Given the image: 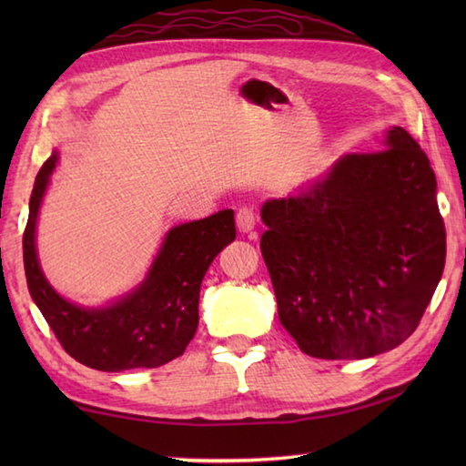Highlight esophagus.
I'll return each mask as SVG.
<instances>
[{"instance_id":"34e87169","label":"esophagus","mask_w":466,"mask_h":466,"mask_svg":"<svg viewBox=\"0 0 466 466\" xmlns=\"http://www.w3.org/2000/svg\"><path fill=\"white\" fill-rule=\"evenodd\" d=\"M236 226L244 234H252L256 226V210L252 206H242L238 212H236ZM254 236V234H252Z\"/></svg>"}]
</instances>
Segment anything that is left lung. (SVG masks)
Here are the masks:
<instances>
[{
	"instance_id": "1",
	"label": "left lung",
	"mask_w": 466,
	"mask_h": 466,
	"mask_svg": "<svg viewBox=\"0 0 466 466\" xmlns=\"http://www.w3.org/2000/svg\"><path fill=\"white\" fill-rule=\"evenodd\" d=\"M299 196L262 206V258L280 322L314 359H369L417 330L444 270L437 177L394 126Z\"/></svg>"
}]
</instances>
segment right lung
<instances>
[{
	"instance_id": "1",
	"label": "right lung",
	"mask_w": 466,
	"mask_h": 466,
	"mask_svg": "<svg viewBox=\"0 0 466 466\" xmlns=\"http://www.w3.org/2000/svg\"><path fill=\"white\" fill-rule=\"evenodd\" d=\"M57 156L35 176L24 230L27 289L62 349L90 369L122 372L156 369L177 359L198 329V300L206 270L236 238L234 212L222 210L172 228L147 279L107 309L87 310L64 300L44 279L35 256V220Z\"/></svg>"
}]
</instances>
